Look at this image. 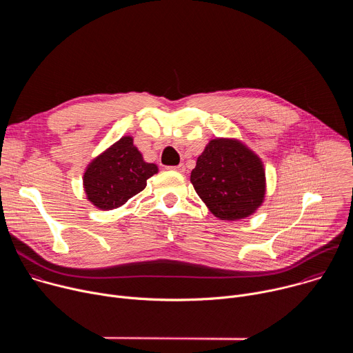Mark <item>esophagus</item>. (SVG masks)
I'll return each mask as SVG.
<instances>
[{
  "label": "esophagus",
  "mask_w": 353,
  "mask_h": 353,
  "mask_svg": "<svg viewBox=\"0 0 353 353\" xmlns=\"http://www.w3.org/2000/svg\"><path fill=\"white\" fill-rule=\"evenodd\" d=\"M169 169L176 170V172H179V173H184V172H185V166H184L183 163H180V165H177V166H172V168H169Z\"/></svg>",
  "instance_id": "obj_1"
}]
</instances>
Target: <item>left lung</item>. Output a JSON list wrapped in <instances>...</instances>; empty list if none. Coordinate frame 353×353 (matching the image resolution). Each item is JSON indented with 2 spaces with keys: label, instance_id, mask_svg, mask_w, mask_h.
Returning a JSON list of instances; mask_svg holds the SVG:
<instances>
[{
  "label": "left lung",
  "instance_id": "obj_1",
  "mask_svg": "<svg viewBox=\"0 0 353 353\" xmlns=\"http://www.w3.org/2000/svg\"><path fill=\"white\" fill-rule=\"evenodd\" d=\"M190 180L208 210L222 221L253 215L267 190L261 159L234 138L211 139L198 157Z\"/></svg>",
  "mask_w": 353,
  "mask_h": 353
}]
</instances>
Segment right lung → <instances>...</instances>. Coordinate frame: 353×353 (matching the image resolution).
Returning <instances> with one entry per match:
<instances>
[{
    "instance_id": "1",
    "label": "right lung",
    "mask_w": 353,
    "mask_h": 353,
    "mask_svg": "<svg viewBox=\"0 0 353 353\" xmlns=\"http://www.w3.org/2000/svg\"><path fill=\"white\" fill-rule=\"evenodd\" d=\"M158 173L155 163L143 161L132 137H123L96 157L83 173V190L90 203L102 211L124 205Z\"/></svg>"
}]
</instances>
